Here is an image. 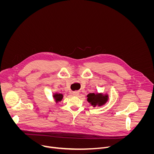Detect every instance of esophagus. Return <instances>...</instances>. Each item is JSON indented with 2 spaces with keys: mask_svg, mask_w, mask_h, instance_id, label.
Here are the masks:
<instances>
[{
  "mask_svg": "<svg viewBox=\"0 0 154 154\" xmlns=\"http://www.w3.org/2000/svg\"><path fill=\"white\" fill-rule=\"evenodd\" d=\"M79 92H77V91H74V92H73L72 93V94L74 95V96H78L79 95Z\"/></svg>",
  "mask_w": 154,
  "mask_h": 154,
  "instance_id": "obj_1",
  "label": "esophagus"
}]
</instances>
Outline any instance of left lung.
Returning a JSON list of instances; mask_svg holds the SVG:
<instances>
[{
    "label": "left lung",
    "instance_id": "8db88e82",
    "mask_svg": "<svg viewBox=\"0 0 154 154\" xmlns=\"http://www.w3.org/2000/svg\"><path fill=\"white\" fill-rule=\"evenodd\" d=\"M88 101L91 105H96L97 103L99 105H103L108 100L107 96H103L102 94H95L94 93H90L87 96Z\"/></svg>",
    "mask_w": 154,
    "mask_h": 154
}]
</instances>
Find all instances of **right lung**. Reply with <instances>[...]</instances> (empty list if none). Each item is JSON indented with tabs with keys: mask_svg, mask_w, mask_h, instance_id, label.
Instances as JSON below:
<instances>
[{
	"mask_svg": "<svg viewBox=\"0 0 154 154\" xmlns=\"http://www.w3.org/2000/svg\"><path fill=\"white\" fill-rule=\"evenodd\" d=\"M54 97H55V99L56 100V101L58 102V101H60L62 99L63 95L61 94H57L56 95L54 96Z\"/></svg>",
	"mask_w": 154,
	"mask_h": 154,
	"instance_id": "right-lung-1",
	"label": "right lung"
}]
</instances>
